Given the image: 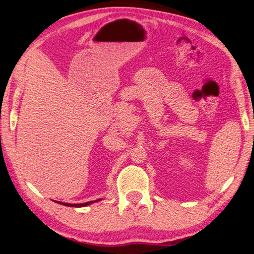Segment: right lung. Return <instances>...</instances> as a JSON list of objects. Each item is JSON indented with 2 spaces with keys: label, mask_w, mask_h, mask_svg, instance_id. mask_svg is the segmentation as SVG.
Masks as SVG:
<instances>
[{
  "label": "right lung",
  "mask_w": 254,
  "mask_h": 254,
  "mask_svg": "<svg viewBox=\"0 0 254 254\" xmlns=\"http://www.w3.org/2000/svg\"><path fill=\"white\" fill-rule=\"evenodd\" d=\"M98 201H100V198L96 199V201H90V202L80 203V204H69V203H62V202H57V203H60L62 205H65V206H71V207H83V206H87V205L94 203V202H98Z\"/></svg>",
  "instance_id": "add662e5"
}]
</instances>
